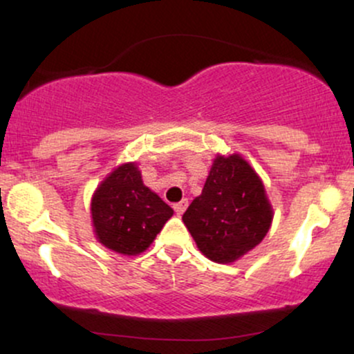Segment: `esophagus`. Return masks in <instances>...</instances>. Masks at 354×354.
<instances>
[{
    "label": "esophagus",
    "instance_id": "34e87169",
    "mask_svg": "<svg viewBox=\"0 0 354 354\" xmlns=\"http://www.w3.org/2000/svg\"><path fill=\"white\" fill-rule=\"evenodd\" d=\"M173 208H174V211H176V214L178 216H180V214H183L186 211V208H188V200H181L180 203H176V205H173Z\"/></svg>",
    "mask_w": 354,
    "mask_h": 354
}]
</instances>
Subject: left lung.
<instances>
[{
  "label": "left lung",
  "instance_id": "8db88e82",
  "mask_svg": "<svg viewBox=\"0 0 354 354\" xmlns=\"http://www.w3.org/2000/svg\"><path fill=\"white\" fill-rule=\"evenodd\" d=\"M265 185L241 154H216L200 196L183 214L191 236L211 261L228 265L251 251L271 228Z\"/></svg>",
  "mask_w": 354,
  "mask_h": 354
}]
</instances>
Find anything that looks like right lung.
Segmentation results:
<instances>
[{"label": "right lung", "mask_w": 354, "mask_h": 354, "mask_svg": "<svg viewBox=\"0 0 354 354\" xmlns=\"http://www.w3.org/2000/svg\"><path fill=\"white\" fill-rule=\"evenodd\" d=\"M173 209L145 186L136 163H124L100 183L91 198L96 239L108 250L136 256L151 246Z\"/></svg>", "instance_id": "obj_1"}]
</instances>
